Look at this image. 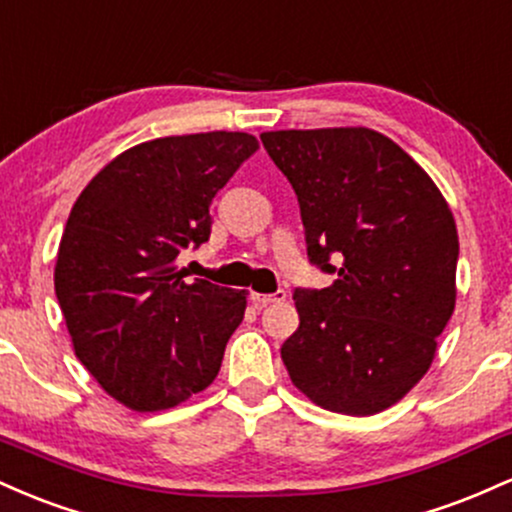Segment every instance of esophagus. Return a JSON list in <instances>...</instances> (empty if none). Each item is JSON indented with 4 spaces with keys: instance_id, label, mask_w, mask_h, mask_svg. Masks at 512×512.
Returning a JSON list of instances; mask_svg holds the SVG:
<instances>
[{
    "instance_id": "34e87169",
    "label": "esophagus",
    "mask_w": 512,
    "mask_h": 512,
    "mask_svg": "<svg viewBox=\"0 0 512 512\" xmlns=\"http://www.w3.org/2000/svg\"><path fill=\"white\" fill-rule=\"evenodd\" d=\"M250 301L255 308H267L269 303H281L286 301V291H276V293H250Z\"/></svg>"
}]
</instances>
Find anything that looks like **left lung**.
Segmentation results:
<instances>
[{
  "mask_svg": "<svg viewBox=\"0 0 512 512\" xmlns=\"http://www.w3.org/2000/svg\"><path fill=\"white\" fill-rule=\"evenodd\" d=\"M260 139L296 190L310 262L337 274L327 289L293 293L301 325L281 346L291 383L322 409L378 414L424 378L455 310L452 211L426 170L375 129Z\"/></svg>",
  "mask_w": 512,
  "mask_h": 512,
  "instance_id": "1",
  "label": "left lung"
}]
</instances>
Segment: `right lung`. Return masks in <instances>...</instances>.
<instances>
[{"label": "right lung", "mask_w": 512, "mask_h": 512, "mask_svg": "<svg viewBox=\"0 0 512 512\" xmlns=\"http://www.w3.org/2000/svg\"><path fill=\"white\" fill-rule=\"evenodd\" d=\"M257 149L245 132L151 139L74 202L55 293L79 361L125 407L173 409L219 375L248 291L185 281L178 255L209 240L211 199Z\"/></svg>", "instance_id": "right-lung-1"}]
</instances>
